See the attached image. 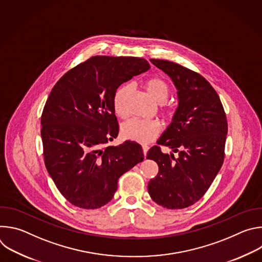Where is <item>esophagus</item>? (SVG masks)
<instances>
[{
    "mask_svg": "<svg viewBox=\"0 0 262 262\" xmlns=\"http://www.w3.org/2000/svg\"><path fill=\"white\" fill-rule=\"evenodd\" d=\"M148 149H149V147H148L147 145H143V146H142V150H143L144 157H146V155H147V151H148Z\"/></svg>",
    "mask_w": 262,
    "mask_h": 262,
    "instance_id": "obj_1",
    "label": "esophagus"
}]
</instances>
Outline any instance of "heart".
Returning a JSON list of instances; mask_svg holds the SVG:
<instances>
[{"label":"heart","mask_w":262,"mask_h":262,"mask_svg":"<svg viewBox=\"0 0 262 262\" xmlns=\"http://www.w3.org/2000/svg\"><path fill=\"white\" fill-rule=\"evenodd\" d=\"M144 87L148 94L157 102H164L169 95V87L165 81L159 78L147 79ZM128 85L119 86L113 95V108L115 114L119 117L126 116V97L129 92ZM162 115L166 118L171 117V111L166 107L162 110ZM161 132V125L156 120H145L134 118L126 121L121 128L122 136L125 139L139 142L149 143L155 140Z\"/></svg>","instance_id":"b5f03b06"}]
</instances>
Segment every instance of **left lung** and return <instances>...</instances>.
Instances as JSON below:
<instances>
[{
	"mask_svg": "<svg viewBox=\"0 0 262 262\" xmlns=\"http://www.w3.org/2000/svg\"><path fill=\"white\" fill-rule=\"evenodd\" d=\"M150 61L173 81L178 107L159 146L147 152L146 159L159 166L158 175L148 182V193L163 207L182 209L204 196L223 165L227 118L216 91L201 74L167 60ZM161 144L179 157L163 154Z\"/></svg>",
	"mask_w": 262,
	"mask_h": 262,
	"instance_id": "8db88e82",
	"label": "left lung"
}]
</instances>
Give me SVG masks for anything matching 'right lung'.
<instances>
[{
    "instance_id": "right-lung-1",
    "label": "right lung",
    "mask_w": 262,
    "mask_h": 262,
    "mask_svg": "<svg viewBox=\"0 0 262 262\" xmlns=\"http://www.w3.org/2000/svg\"><path fill=\"white\" fill-rule=\"evenodd\" d=\"M149 68L142 58L95 56L68 70L53 87L41 115L43 159L57 189L72 205H105L119 177L144 160L136 142L106 144L119 132L114 92Z\"/></svg>"
}]
</instances>
